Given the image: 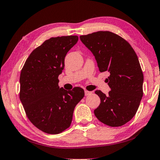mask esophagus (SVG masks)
<instances>
[{
  "instance_id": "34e87169",
  "label": "esophagus",
  "mask_w": 160,
  "mask_h": 160,
  "mask_svg": "<svg viewBox=\"0 0 160 160\" xmlns=\"http://www.w3.org/2000/svg\"><path fill=\"white\" fill-rule=\"evenodd\" d=\"M90 94H92V92L91 91H88V90H85V95H90Z\"/></svg>"
}]
</instances>
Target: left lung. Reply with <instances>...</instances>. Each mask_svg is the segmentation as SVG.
<instances>
[{
	"mask_svg": "<svg viewBox=\"0 0 160 160\" xmlns=\"http://www.w3.org/2000/svg\"><path fill=\"white\" fill-rule=\"evenodd\" d=\"M80 40L93 53L99 72L110 73L106 79L108 95L95 92L101 100L95 116L110 127L125 125L136 114L143 94V74L136 53L125 39L110 31L81 35Z\"/></svg>",
	"mask_w": 160,
	"mask_h": 160,
	"instance_id": "left-lung-1",
	"label": "left lung"
}]
</instances>
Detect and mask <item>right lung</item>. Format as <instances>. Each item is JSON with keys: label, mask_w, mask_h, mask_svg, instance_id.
Returning a JSON list of instances; mask_svg holds the SVG:
<instances>
[{"label": "right lung", "mask_w": 160, "mask_h": 160, "mask_svg": "<svg viewBox=\"0 0 160 160\" xmlns=\"http://www.w3.org/2000/svg\"><path fill=\"white\" fill-rule=\"evenodd\" d=\"M78 39L70 35L47 40L32 51L21 71L20 100L30 121L45 133L59 134L70 127L74 108L84 97L80 87L68 91L58 86L66 54Z\"/></svg>", "instance_id": "1"}]
</instances>
